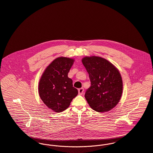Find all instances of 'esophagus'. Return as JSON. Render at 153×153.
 <instances>
[{
    "mask_svg": "<svg viewBox=\"0 0 153 153\" xmlns=\"http://www.w3.org/2000/svg\"><path fill=\"white\" fill-rule=\"evenodd\" d=\"M78 91H79V94L80 95H82V94H83V92H84V89H83V88H79V90H78Z\"/></svg>",
    "mask_w": 153,
    "mask_h": 153,
    "instance_id": "34e87169",
    "label": "esophagus"
}]
</instances>
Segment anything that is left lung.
Wrapping results in <instances>:
<instances>
[{"mask_svg":"<svg viewBox=\"0 0 153 153\" xmlns=\"http://www.w3.org/2000/svg\"><path fill=\"white\" fill-rule=\"evenodd\" d=\"M82 62L91 82L85 95L90 107L99 113L111 110L119 103L123 93V80L119 70L99 56H85Z\"/></svg>","mask_w":153,"mask_h":153,"instance_id":"left-lung-1","label":"left lung"}]
</instances>
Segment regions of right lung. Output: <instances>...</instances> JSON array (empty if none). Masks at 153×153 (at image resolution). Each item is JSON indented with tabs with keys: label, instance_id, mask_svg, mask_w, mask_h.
<instances>
[{
	"label": "right lung",
	"instance_id": "obj_1",
	"mask_svg": "<svg viewBox=\"0 0 153 153\" xmlns=\"http://www.w3.org/2000/svg\"><path fill=\"white\" fill-rule=\"evenodd\" d=\"M74 60L69 57L55 59L43 71L39 83V94L45 104L56 113L62 112L69 107L77 95L68 73Z\"/></svg>",
	"mask_w": 153,
	"mask_h": 153
}]
</instances>
